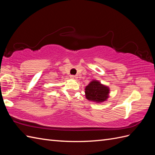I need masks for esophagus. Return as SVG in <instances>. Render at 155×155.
Wrapping results in <instances>:
<instances>
[{
  "mask_svg": "<svg viewBox=\"0 0 155 155\" xmlns=\"http://www.w3.org/2000/svg\"><path fill=\"white\" fill-rule=\"evenodd\" d=\"M70 78L71 79H73V80H77V79H78L77 75H71V76H70Z\"/></svg>",
  "mask_w": 155,
  "mask_h": 155,
  "instance_id": "esophagus-1",
  "label": "esophagus"
}]
</instances>
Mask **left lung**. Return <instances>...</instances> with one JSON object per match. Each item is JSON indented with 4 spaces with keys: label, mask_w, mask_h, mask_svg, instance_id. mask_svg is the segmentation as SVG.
Returning a JSON list of instances; mask_svg holds the SVG:
<instances>
[{
    "label": "left lung",
    "mask_w": 155,
    "mask_h": 155,
    "mask_svg": "<svg viewBox=\"0 0 155 155\" xmlns=\"http://www.w3.org/2000/svg\"><path fill=\"white\" fill-rule=\"evenodd\" d=\"M110 89L108 86L101 84L97 80H93L85 89V97L89 101L96 103L105 101L109 97Z\"/></svg>",
    "instance_id": "1"
}]
</instances>
